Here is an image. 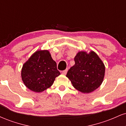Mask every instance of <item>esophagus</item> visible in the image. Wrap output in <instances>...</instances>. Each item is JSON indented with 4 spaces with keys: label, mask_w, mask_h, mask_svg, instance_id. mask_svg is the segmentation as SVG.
Returning <instances> with one entry per match:
<instances>
[{
    "label": "esophagus",
    "mask_w": 126,
    "mask_h": 126,
    "mask_svg": "<svg viewBox=\"0 0 126 126\" xmlns=\"http://www.w3.org/2000/svg\"><path fill=\"white\" fill-rule=\"evenodd\" d=\"M67 69H65L64 70H63V72H62V74L63 75H66V73H67Z\"/></svg>",
    "instance_id": "esophagus-1"
}]
</instances>
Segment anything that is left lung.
<instances>
[{"label":"left lung","instance_id":"1","mask_svg":"<svg viewBox=\"0 0 126 126\" xmlns=\"http://www.w3.org/2000/svg\"><path fill=\"white\" fill-rule=\"evenodd\" d=\"M75 64L68 70L66 76L73 87L83 93L95 91L103 82L105 66L94 51H79L75 56Z\"/></svg>","mask_w":126,"mask_h":126}]
</instances>
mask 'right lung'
<instances>
[{
  "instance_id": "add662e5",
  "label": "right lung",
  "mask_w": 126,
  "mask_h": 126,
  "mask_svg": "<svg viewBox=\"0 0 126 126\" xmlns=\"http://www.w3.org/2000/svg\"><path fill=\"white\" fill-rule=\"evenodd\" d=\"M60 73L56 62L48 50H39L34 53L23 65L21 77L30 90L41 92L53 85Z\"/></svg>"
}]
</instances>
